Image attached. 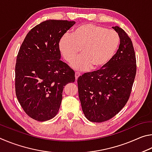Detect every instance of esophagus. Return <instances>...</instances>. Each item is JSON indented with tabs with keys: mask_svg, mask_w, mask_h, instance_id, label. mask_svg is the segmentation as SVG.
Here are the masks:
<instances>
[{
	"mask_svg": "<svg viewBox=\"0 0 152 152\" xmlns=\"http://www.w3.org/2000/svg\"><path fill=\"white\" fill-rule=\"evenodd\" d=\"M80 76V74L79 72H76L75 73V78H76V80H77V79H78V77Z\"/></svg>",
	"mask_w": 152,
	"mask_h": 152,
	"instance_id": "1",
	"label": "esophagus"
}]
</instances>
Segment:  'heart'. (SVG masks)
I'll list each match as a JSON object with an SVG mask.
<instances>
[{
  "label": "heart",
  "instance_id": "b5f03b06",
  "mask_svg": "<svg viewBox=\"0 0 152 152\" xmlns=\"http://www.w3.org/2000/svg\"><path fill=\"white\" fill-rule=\"evenodd\" d=\"M120 44L119 33L113 29L92 23L80 25L72 34L65 33L60 38L58 48L63 58L70 62L78 54L82 56L71 64L74 69L86 71L99 70L109 64Z\"/></svg>",
  "mask_w": 152,
  "mask_h": 152
}]
</instances>
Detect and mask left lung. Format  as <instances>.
I'll use <instances>...</instances> for the list:
<instances>
[{
	"instance_id": "left-lung-1",
	"label": "left lung",
	"mask_w": 152,
	"mask_h": 152,
	"mask_svg": "<svg viewBox=\"0 0 152 152\" xmlns=\"http://www.w3.org/2000/svg\"><path fill=\"white\" fill-rule=\"evenodd\" d=\"M120 45L114 57L104 68L78 78L82 109L90 121L101 123L115 116L127 103L136 74V58L130 37L121 28Z\"/></svg>"
}]
</instances>
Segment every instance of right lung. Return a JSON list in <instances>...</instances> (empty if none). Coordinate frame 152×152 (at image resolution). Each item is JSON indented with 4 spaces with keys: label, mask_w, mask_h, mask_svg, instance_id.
<instances>
[{
    "label": "right lung",
    "mask_w": 152,
    "mask_h": 152,
    "mask_svg": "<svg viewBox=\"0 0 152 152\" xmlns=\"http://www.w3.org/2000/svg\"><path fill=\"white\" fill-rule=\"evenodd\" d=\"M75 24L66 20H47L29 31L20 45L15 65V92L31 118L45 121L60 109L62 92L74 82L75 73L60 60L58 43Z\"/></svg>",
    "instance_id": "obj_1"
}]
</instances>
